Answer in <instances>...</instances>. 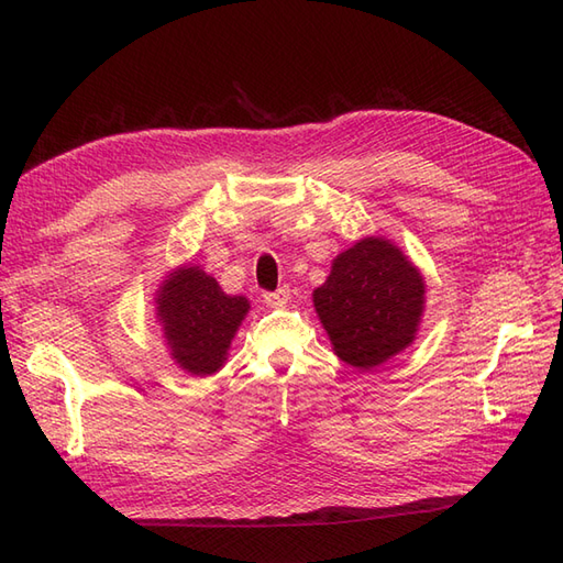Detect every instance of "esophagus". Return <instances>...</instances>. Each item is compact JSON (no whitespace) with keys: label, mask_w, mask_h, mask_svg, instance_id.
Listing matches in <instances>:
<instances>
[{"label":"esophagus","mask_w":563,"mask_h":563,"mask_svg":"<svg viewBox=\"0 0 563 563\" xmlns=\"http://www.w3.org/2000/svg\"><path fill=\"white\" fill-rule=\"evenodd\" d=\"M287 299H290V290L287 287H278L276 292H266L264 295V301L268 307H285Z\"/></svg>","instance_id":"obj_1"}]
</instances>
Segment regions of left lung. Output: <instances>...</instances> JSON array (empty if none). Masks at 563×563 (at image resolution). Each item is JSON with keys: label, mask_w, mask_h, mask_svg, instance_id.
<instances>
[{"label": "left lung", "mask_w": 563, "mask_h": 563, "mask_svg": "<svg viewBox=\"0 0 563 563\" xmlns=\"http://www.w3.org/2000/svg\"><path fill=\"white\" fill-rule=\"evenodd\" d=\"M426 280L399 247L364 238L338 254L313 307L344 364L371 371L401 350L419 330Z\"/></svg>", "instance_id": "1"}]
</instances>
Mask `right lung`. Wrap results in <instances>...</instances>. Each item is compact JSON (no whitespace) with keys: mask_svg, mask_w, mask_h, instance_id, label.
I'll use <instances>...</instances> for the list:
<instances>
[{"mask_svg":"<svg viewBox=\"0 0 563 563\" xmlns=\"http://www.w3.org/2000/svg\"><path fill=\"white\" fill-rule=\"evenodd\" d=\"M156 316L176 364L192 376H211L250 311L242 295H225L199 266H180L156 292Z\"/></svg>","mask_w":563,"mask_h":563,"instance_id":"obj_1","label":"right lung"}]
</instances>
